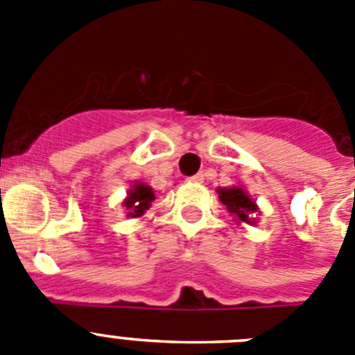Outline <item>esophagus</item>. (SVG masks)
Listing matches in <instances>:
<instances>
[{
	"label": "esophagus",
	"mask_w": 355,
	"mask_h": 355,
	"mask_svg": "<svg viewBox=\"0 0 355 355\" xmlns=\"http://www.w3.org/2000/svg\"><path fill=\"white\" fill-rule=\"evenodd\" d=\"M188 181H196V183H202V181H205V174H202V172H199V174L192 175V178H188Z\"/></svg>",
	"instance_id": "esophagus-1"
}]
</instances>
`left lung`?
<instances>
[{
  "instance_id": "obj_1",
  "label": "left lung",
  "mask_w": 355,
  "mask_h": 355,
  "mask_svg": "<svg viewBox=\"0 0 355 355\" xmlns=\"http://www.w3.org/2000/svg\"><path fill=\"white\" fill-rule=\"evenodd\" d=\"M216 192H218V199L222 200V205L229 209L231 215H234L238 220L245 222V224H256V215H258L259 208L243 188H218Z\"/></svg>"
}]
</instances>
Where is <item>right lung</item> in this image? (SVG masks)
<instances>
[{
    "mask_svg": "<svg viewBox=\"0 0 355 355\" xmlns=\"http://www.w3.org/2000/svg\"><path fill=\"white\" fill-rule=\"evenodd\" d=\"M155 200V192L149 184L142 183V181H137V183L131 187V190L128 192V197L124 199L122 205L126 206L128 216L131 218H139L142 216L147 209L150 208V202Z\"/></svg>",
    "mask_w": 355,
    "mask_h": 355,
    "instance_id": "1",
    "label": "right lung"
}]
</instances>
